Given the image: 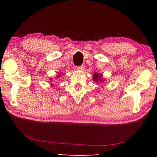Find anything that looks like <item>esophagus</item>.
<instances>
[{"mask_svg": "<svg viewBox=\"0 0 157 157\" xmlns=\"http://www.w3.org/2000/svg\"><path fill=\"white\" fill-rule=\"evenodd\" d=\"M84 66H78V67L77 68V69H78V70H80V71H83V70H84Z\"/></svg>", "mask_w": 157, "mask_h": 157, "instance_id": "34e87169", "label": "esophagus"}]
</instances>
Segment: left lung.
<instances>
[{
	"mask_svg": "<svg viewBox=\"0 0 157 157\" xmlns=\"http://www.w3.org/2000/svg\"><path fill=\"white\" fill-rule=\"evenodd\" d=\"M92 78L93 80L96 82H99V83H100V82H104L105 81V79L103 78V75L100 73H95Z\"/></svg>",
	"mask_w": 157,
	"mask_h": 157,
	"instance_id": "obj_1",
	"label": "left lung"
}]
</instances>
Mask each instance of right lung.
Wrapping results in <instances>:
<instances>
[{
    "mask_svg": "<svg viewBox=\"0 0 157 157\" xmlns=\"http://www.w3.org/2000/svg\"><path fill=\"white\" fill-rule=\"evenodd\" d=\"M60 76H61V73H59L58 74V75H57L56 77H55V78H56V79H57V78H59ZM49 79H50V81H52V80H53V79H52V78H50ZM52 85H53V84H52V83L50 84V86H52Z\"/></svg>",
    "mask_w": 157,
    "mask_h": 157,
    "instance_id": "right-lung-1",
    "label": "right lung"
}]
</instances>
